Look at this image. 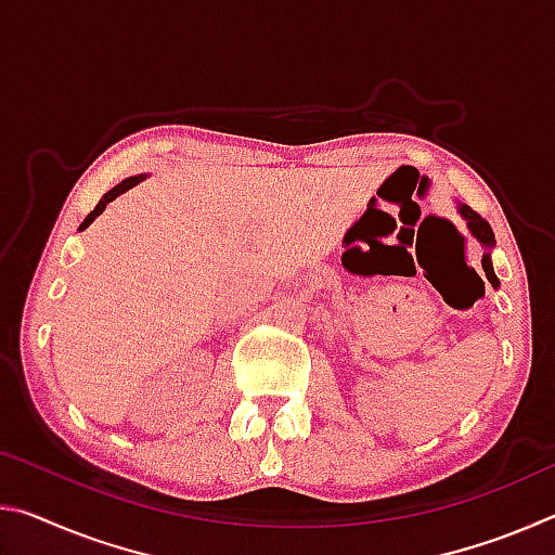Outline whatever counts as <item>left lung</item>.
<instances>
[{
  "instance_id": "obj_1",
  "label": "left lung",
  "mask_w": 555,
  "mask_h": 555,
  "mask_svg": "<svg viewBox=\"0 0 555 555\" xmlns=\"http://www.w3.org/2000/svg\"><path fill=\"white\" fill-rule=\"evenodd\" d=\"M460 212H463V218L467 220L469 230H473L475 237L480 240V242L485 244V247H494V232H492V228H490V222H487L485 218H480V215H477L475 210H469L467 205H463V208H460ZM482 269H485L487 279H490V284H492V286H500V281H496L494 271H492L490 255H485V257H482Z\"/></svg>"
}]
</instances>
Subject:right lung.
Returning <instances> with one entry per match:
<instances>
[{"label":"right lung","mask_w":555,"mask_h":555,"mask_svg":"<svg viewBox=\"0 0 555 555\" xmlns=\"http://www.w3.org/2000/svg\"><path fill=\"white\" fill-rule=\"evenodd\" d=\"M139 181H142V176H131V178H127V181H121L119 185H115V188H112V191L109 193H105V195H102V201L95 205V210H92L90 215H88V218L86 220H82V224H80V230H86L88 228V224L92 222V220H95L98 218V215L102 212V210H105L107 208V203H112V201H115L117 198V195H121V193H125V191H129V188L131 185H137Z\"/></svg>","instance_id":"1"}]
</instances>
